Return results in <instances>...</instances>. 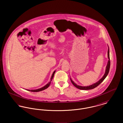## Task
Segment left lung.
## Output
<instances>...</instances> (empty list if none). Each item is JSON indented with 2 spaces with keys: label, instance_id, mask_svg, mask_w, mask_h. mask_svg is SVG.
I'll use <instances>...</instances> for the list:
<instances>
[{
  "label": "left lung",
  "instance_id": "8db88e82",
  "mask_svg": "<svg viewBox=\"0 0 123 123\" xmlns=\"http://www.w3.org/2000/svg\"><path fill=\"white\" fill-rule=\"evenodd\" d=\"M107 55H108V58L109 59L108 62H107V64L106 65V69H105V73L104 75L99 80V81L96 82V83H94L92 85H91L90 86H86V87H83V86H81L79 85H76V84L73 82L71 79L70 78V81L71 82H72V83L73 84V85L76 87V88L81 89V90H89V89H93L94 88H96V87H97L98 85H99V84L104 81V80L105 78V77L107 76L109 71V70H110V56H109V48L108 47V52H107Z\"/></svg>",
  "mask_w": 123,
  "mask_h": 123
}]
</instances>
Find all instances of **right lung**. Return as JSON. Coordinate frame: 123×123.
Listing matches in <instances>:
<instances>
[{
	"instance_id": "add662e5",
	"label": "right lung",
	"mask_w": 123,
	"mask_h": 123,
	"mask_svg": "<svg viewBox=\"0 0 123 123\" xmlns=\"http://www.w3.org/2000/svg\"><path fill=\"white\" fill-rule=\"evenodd\" d=\"M55 70L53 72V74H52V76H51V80H50V82H49L47 84V85H46L45 86H44V87H43L42 88H39V89H35V90H29V89H26L27 90H28V91H31V92H39V91H42V90H45V89H46V88H48L49 86H50V84H51V81H52V79H53V76H54V74H55Z\"/></svg>"
}]
</instances>
